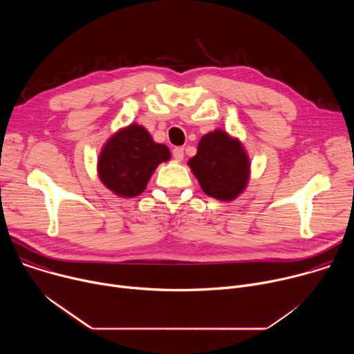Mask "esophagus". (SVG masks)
<instances>
[{
    "label": "esophagus",
    "mask_w": 354,
    "mask_h": 354,
    "mask_svg": "<svg viewBox=\"0 0 354 354\" xmlns=\"http://www.w3.org/2000/svg\"><path fill=\"white\" fill-rule=\"evenodd\" d=\"M172 156L176 161H182L183 160V148L182 147H175L172 149Z\"/></svg>",
    "instance_id": "obj_1"
}]
</instances>
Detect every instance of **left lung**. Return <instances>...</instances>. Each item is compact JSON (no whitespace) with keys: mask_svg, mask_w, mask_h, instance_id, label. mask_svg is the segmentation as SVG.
Here are the masks:
<instances>
[{"mask_svg":"<svg viewBox=\"0 0 354 354\" xmlns=\"http://www.w3.org/2000/svg\"><path fill=\"white\" fill-rule=\"evenodd\" d=\"M187 165L203 192L223 201L236 198L245 190L250 175V162L242 142L224 130L201 137L197 154Z\"/></svg>","mask_w":354,"mask_h":354,"instance_id":"1","label":"left lung"}]
</instances>
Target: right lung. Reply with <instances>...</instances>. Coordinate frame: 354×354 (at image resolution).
<instances>
[{"label":"right lung","instance_id":"obj_1","mask_svg":"<svg viewBox=\"0 0 354 354\" xmlns=\"http://www.w3.org/2000/svg\"><path fill=\"white\" fill-rule=\"evenodd\" d=\"M171 158L165 144H158L138 124L115 133L104 145L97 160V175L102 183L120 197H136L161 162Z\"/></svg>","mask_w":354,"mask_h":354}]
</instances>
